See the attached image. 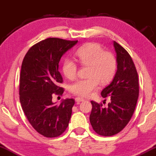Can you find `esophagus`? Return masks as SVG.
<instances>
[{
	"instance_id": "obj_1",
	"label": "esophagus",
	"mask_w": 156,
	"mask_h": 156,
	"mask_svg": "<svg viewBox=\"0 0 156 156\" xmlns=\"http://www.w3.org/2000/svg\"><path fill=\"white\" fill-rule=\"evenodd\" d=\"M75 101L76 103H80V102H82V101H83L84 100H83V98H75Z\"/></svg>"
}]
</instances>
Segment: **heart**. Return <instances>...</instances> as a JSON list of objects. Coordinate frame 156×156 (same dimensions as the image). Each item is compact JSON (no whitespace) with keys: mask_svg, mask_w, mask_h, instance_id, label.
Segmentation results:
<instances>
[{"mask_svg":"<svg viewBox=\"0 0 156 156\" xmlns=\"http://www.w3.org/2000/svg\"><path fill=\"white\" fill-rule=\"evenodd\" d=\"M75 56L83 66H88L87 79L80 80L71 85L70 91L80 97H88L98 89V84L106 85L114 77L117 69V60L112 53L105 51L96 43H89L79 48ZM62 72L65 77L73 80L76 76L77 66L67 58L62 64Z\"/></svg>","mask_w":156,"mask_h":156,"instance_id":"obj_1","label":"heart"}]
</instances>
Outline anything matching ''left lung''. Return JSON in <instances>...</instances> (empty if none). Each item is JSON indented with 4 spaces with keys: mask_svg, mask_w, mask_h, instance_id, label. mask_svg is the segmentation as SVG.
I'll return each instance as SVG.
<instances>
[{
    "mask_svg": "<svg viewBox=\"0 0 156 156\" xmlns=\"http://www.w3.org/2000/svg\"><path fill=\"white\" fill-rule=\"evenodd\" d=\"M116 53L117 71L113 80L101 91L103 98L110 96L107 108L91 101L90 122L101 136H109L126 127L134 114L139 98V79L134 62L128 52L113 41Z\"/></svg>",
    "mask_w": 156,
    "mask_h": 156,
    "instance_id": "obj_1",
    "label": "left lung"
}]
</instances>
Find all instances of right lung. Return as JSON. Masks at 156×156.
Here are the masks:
<instances>
[{"label": "right lung", "mask_w": 156, "mask_h": 156, "mask_svg": "<svg viewBox=\"0 0 156 156\" xmlns=\"http://www.w3.org/2000/svg\"><path fill=\"white\" fill-rule=\"evenodd\" d=\"M78 41L58 38L43 40L29 48L22 61L20 80V101L27 118L43 136L61 135L69 125L74 100H62L59 105L52 101L53 94H63L59 62Z\"/></svg>", "instance_id": "right-lung-1"}]
</instances>
